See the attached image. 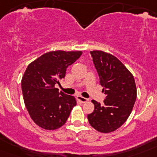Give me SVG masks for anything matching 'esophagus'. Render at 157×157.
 I'll return each mask as SVG.
<instances>
[{"mask_svg":"<svg viewBox=\"0 0 157 157\" xmlns=\"http://www.w3.org/2000/svg\"><path fill=\"white\" fill-rule=\"evenodd\" d=\"M77 99L79 101H81L82 103H86V102H87V101H89L88 98H83V97H82V96H78Z\"/></svg>","mask_w":157,"mask_h":157,"instance_id":"obj_1","label":"esophagus"}]
</instances>
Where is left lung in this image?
I'll list each match as a JSON object with an SVG mask.
<instances>
[{"label":"left lung","mask_w":157,"mask_h":157,"mask_svg":"<svg viewBox=\"0 0 157 157\" xmlns=\"http://www.w3.org/2000/svg\"><path fill=\"white\" fill-rule=\"evenodd\" d=\"M93 62L106 95L104 104L92 100L94 111L87 116L89 123L101 133L120 128L132 112L137 98L134 76L116 56L103 51L90 52Z\"/></svg>","instance_id":"left-lung-1"}]
</instances>
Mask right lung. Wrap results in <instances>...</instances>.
<instances>
[{
    "instance_id": "right-lung-1",
    "label": "right lung",
    "mask_w": 157,
    "mask_h": 157,
    "mask_svg": "<svg viewBox=\"0 0 157 157\" xmlns=\"http://www.w3.org/2000/svg\"><path fill=\"white\" fill-rule=\"evenodd\" d=\"M82 52L52 51L43 54L27 66L21 86L25 106L33 121L45 130H53L66 123L76 105L73 96L55 88L65 77L67 67Z\"/></svg>"
}]
</instances>
